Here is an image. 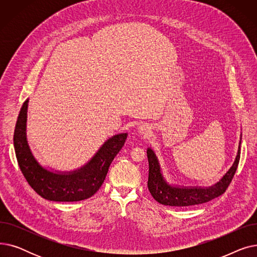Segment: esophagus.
<instances>
[{
  "label": "esophagus",
  "mask_w": 257,
  "mask_h": 257,
  "mask_svg": "<svg viewBox=\"0 0 257 257\" xmlns=\"http://www.w3.org/2000/svg\"><path fill=\"white\" fill-rule=\"evenodd\" d=\"M138 132L141 134V136H144V137H147L148 134H149L151 132V126L148 124V123H143L139 126L138 128Z\"/></svg>",
  "instance_id": "obj_1"
}]
</instances>
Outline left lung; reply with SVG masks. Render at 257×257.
Masks as SVG:
<instances>
[{
	"mask_svg": "<svg viewBox=\"0 0 257 257\" xmlns=\"http://www.w3.org/2000/svg\"><path fill=\"white\" fill-rule=\"evenodd\" d=\"M241 140V134H240ZM148 161H149V177H148V188L152 197L163 205L185 207L198 205L221 196L230 184L238 166L240 156V141L234 163L224 176L213 185L210 186H184L170 183L164 176L163 170L156 153L151 148L147 149Z\"/></svg>",
	"mask_w": 257,
	"mask_h": 257,
	"instance_id": "left-lung-1",
	"label": "left lung"
}]
</instances>
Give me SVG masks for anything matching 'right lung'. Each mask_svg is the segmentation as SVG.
<instances>
[{
	"mask_svg": "<svg viewBox=\"0 0 257 257\" xmlns=\"http://www.w3.org/2000/svg\"><path fill=\"white\" fill-rule=\"evenodd\" d=\"M28 103L29 99H27L21 108L13 136L17 159L26 180L39 196L50 201L75 202L96 194L128 134L119 133L108 139L90 160L79 169L69 172L53 171L38 163L27 141Z\"/></svg>",
	"mask_w": 257,
	"mask_h": 257,
	"instance_id": "add662e5",
	"label": "right lung"
}]
</instances>
